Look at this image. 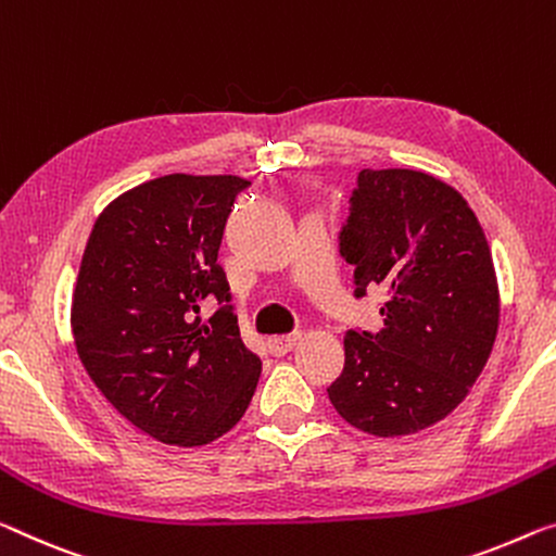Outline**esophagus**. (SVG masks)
<instances>
[{
    "label": "esophagus",
    "mask_w": 556,
    "mask_h": 556,
    "mask_svg": "<svg viewBox=\"0 0 556 556\" xmlns=\"http://www.w3.org/2000/svg\"><path fill=\"white\" fill-rule=\"evenodd\" d=\"M298 332H290V336H273V338H268V348H270V353L273 355H286L290 348H293L295 343H298Z\"/></svg>",
    "instance_id": "obj_1"
}]
</instances>
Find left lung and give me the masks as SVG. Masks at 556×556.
Instances as JSON below:
<instances>
[{
	"mask_svg": "<svg viewBox=\"0 0 556 556\" xmlns=\"http://www.w3.org/2000/svg\"><path fill=\"white\" fill-rule=\"evenodd\" d=\"M355 295L388 290L380 332L350 330L328 388L338 415L375 438L420 432L467 397L500 328V288L480 220L450 184L363 168L340 230Z\"/></svg>",
	"mask_w": 556,
	"mask_h": 556,
	"instance_id": "obj_1",
	"label": "left lung"
}]
</instances>
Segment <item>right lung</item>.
Masks as SVG:
<instances>
[{
  "label": "right lung",
  "instance_id": "1",
  "mask_svg": "<svg viewBox=\"0 0 556 556\" xmlns=\"http://www.w3.org/2000/svg\"><path fill=\"white\" fill-rule=\"evenodd\" d=\"M241 176L168 174L99 213L72 295L84 370L153 440L199 447L241 420L261 378L218 266ZM219 311L201 324L200 303Z\"/></svg>",
  "mask_w": 556,
  "mask_h": 556
}]
</instances>
